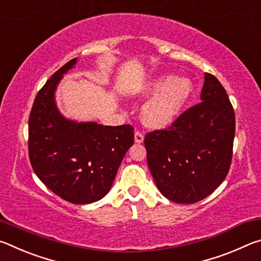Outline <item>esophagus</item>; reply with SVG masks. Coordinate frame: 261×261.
<instances>
[{"label":"esophagus","instance_id":"obj_1","mask_svg":"<svg viewBox=\"0 0 261 261\" xmlns=\"http://www.w3.org/2000/svg\"><path fill=\"white\" fill-rule=\"evenodd\" d=\"M144 141V135L139 131L135 132V143L137 144H141Z\"/></svg>","mask_w":261,"mask_h":261}]
</instances>
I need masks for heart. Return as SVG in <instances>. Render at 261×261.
Returning <instances> with one entry per match:
<instances>
[{"label": "heart", "mask_w": 261, "mask_h": 261, "mask_svg": "<svg viewBox=\"0 0 261 261\" xmlns=\"http://www.w3.org/2000/svg\"><path fill=\"white\" fill-rule=\"evenodd\" d=\"M193 90L191 79L173 74H161L145 83L137 92V96L151 99L141 108V121L152 129H163L170 125L183 113Z\"/></svg>", "instance_id": "1"}]
</instances>
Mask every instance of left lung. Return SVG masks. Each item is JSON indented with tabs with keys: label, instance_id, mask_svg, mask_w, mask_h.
<instances>
[{
	"label": "left lung",
	"instance_id": "8db88e82",
	"mask_svg": "<svg viewBox=\"0 0 261 261\" xmlns=\"http://www.w3.org/2000/svg\"><path fill=\"white\" fill-rule=\"evenodd\" d=\"M199 102L168 130L145 137L147 165L163 196L194 204L214 191L229 171L235 137V113L227 92L205 73Z\"/></svg>",
	"mask_w": 261,
	"mask_h": 261
}]
</instances>
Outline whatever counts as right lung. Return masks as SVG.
I'll list each match as a JSON object with an SVG mask.
<instances>
[{"mask_svg": "<svg viewBox=\"0 0 261 261\" xmlns=\"http://www.w3.org/2000/svg\"><path fill=\"white\" fill-rule=\"evenodd\" d=\"M76 63L73 59L57 70L35 96L29 120V155L34 173L50 191L85 205L109 192L135 136L131 125L77 122L61 114L55 92Z\"/></svg>", "mask_w": 261, "mask_h": 261, "instance_id": "right-lung-1", "label": "right lung"}]
</instances>
